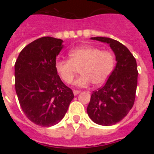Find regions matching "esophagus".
Listing matches in <instances>:
<instances>
[{
  "instance_id": "esophagus-1",
  "label": "esophagus",
  "mask_w": 154,
  "mask_h": 154,
  "mask_svg": "<svg viewBox=\"0 0 154 154\" xmlns=\"http://www.w3.org/2000/svg\"><path fill=\"white\" fill-rule=\"evenodd\" d=\"M79 92H80V90H76V89H74V90H73V93H74L75 96H76V95H78V94L79 93Z\"/></svg>"
}]
</instances>
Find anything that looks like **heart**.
<instances>
[{
    "label": "heart",
    "instance_id": "heart-1",
    "mask_svg": "<svg viewBox=\"0 0 154 154\" xmlns=\"http://www.w3.org/2000/svg\"><path fill=\"white\" fill-rule=\"evenodd\" d=\"M69 60L55 62V71L65 83L70 84L79 69L81 75L75 82L78 86H85L91 82L95 86L103 85L113 72L116 62L112 51L92 45L73 48L69 52Z\"/></svg>",
    "mask_w": 154,
    "mask_h": 154
}]
</instances>
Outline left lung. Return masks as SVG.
I'll return each mask as SVG.
<instances>
[{
	"instance_id": "8db88e82",
	"label": "left lung",
	"mask_w": 154,
	"mask_h": 154,
	"mask_svg": "<svg viewBox=\"0 0 154 154\" xmlns=\"http://www.w3.org/2000/svg\"><path fill=\"white\" fill-rule=\"evenodd\" d=\"M91 39L109 45L117 62L106 84L92 92L87 113L94 123L112 126L122 120L134 104L138 76L137 61L118 41L105 37Z\"/></svg>"
}]
</instances>
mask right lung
I'll return each instance as SVG.
<instances>
[{"label": "right lung", "instance_id": "obj_1", "mask_svg": "<svg viewBox=\"0 0 154 154\" xmlns=\"http://www.w3.org/2000/svg\"><path fill=\"white\" fill-rule=\"evenodd\" d=\"M62 39L42 37L26 45L15 65V90L24 115L44 127L59 123L74 98L55 69Z\"/></svg>", "mask_w": 154, "mask_h": 154}]
</instances>
